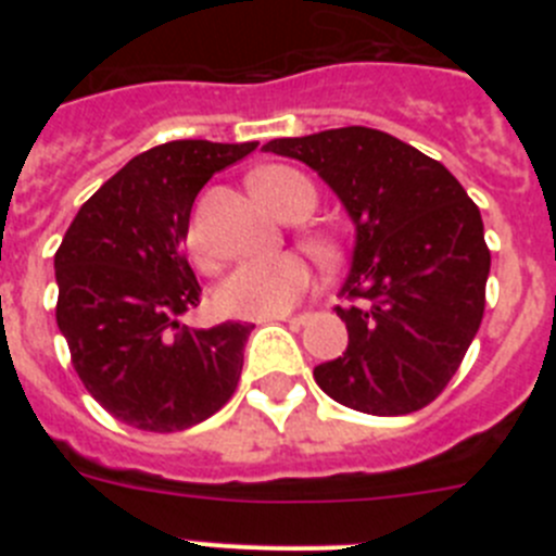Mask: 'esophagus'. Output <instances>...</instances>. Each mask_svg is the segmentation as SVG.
Listing matches in <instances>:
<instances>
[{
	"mask_svg": "<svg viewBox=\"0 0 556 556\" xmlns=\"http://www.w3.org/2000/svg\"><path fill=\"white\" fill-rule=\"evenodd\" d=\"M269 320H287L292 323V326H303V323L308 320V314H294V317H287V314H278V317H262V323H269Z\"/></svg>",
	"mask_w": 556,
	"mask_h": 556,
	"instance_id": "esophagus-1",
	"label": "esophagus"
}]
</instances>
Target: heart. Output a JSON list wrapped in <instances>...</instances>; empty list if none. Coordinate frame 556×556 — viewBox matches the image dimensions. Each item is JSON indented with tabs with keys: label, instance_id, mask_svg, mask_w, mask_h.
<instances>
[{
	"label": "heart",
	"instance_id": "b5f03b06",
	"mask_svg": "<svg viewBox=\"0 0 556 556\" xmlns=\"http://www.w3.org/2000/svg\"><path fill=\"white\" fill-rule=\"evenodd\" d=\"M306 186L301 172L289 166H264L250 178V186L278 217L287 208L294 186ZM314 275L306 258L294 253L244 262L219 283L217 306L230 317H278L287 314L312 289Z\"/></svg>",
	"mask_w": 556,
	"mask_h": 556
}]
</instances>
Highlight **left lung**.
Returning <instances> with one entry per match:
<instances>
[{
  "label": "left lung",
  "mask_w": 556,
  "mask_h": 556,
  "mask_svg": "<svg viewBox=\"0 0 556 556\" xmlns=\"http://www.w3.org/2000/svg\"><path fill=\"white\" fill-rule=\"evenodd\" d=\"M264 152L303 161L345 205L356 242L337 306L342 356L314 367L337 404L409 415L459 370L484 314L490 250L481 214L440 161L372 127L275 139Z\"/></svg>",
  "instance_id": "left-lung-1"
}]
</instances>
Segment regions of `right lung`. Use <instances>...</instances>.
I'll return each instance as SVG.
<instances>
[{
    "instance_id": "obj_1",
    "label": "right lung",
    "mask_w": 556,
    "mask_h": 556,
    "mask_svg": "<svg viewBox=\"0 0 556 556\" xmlns=\"http://www.w3.org/2000/svg\"><path fill=\"white\" fill-rule=\"evenodd\" d=\"M255 147L186 139L141 152L83 203L58 248L55 317L72 365L132 429L203 424L239 384L253 326H180L203 292L184 242L200 189Z\"/></svg>"
}]
</instances>
